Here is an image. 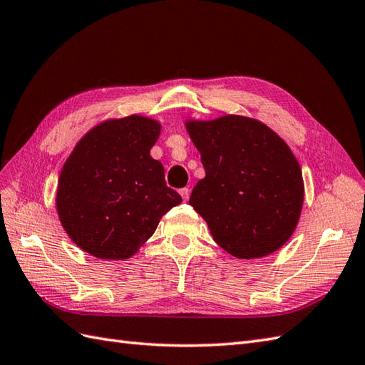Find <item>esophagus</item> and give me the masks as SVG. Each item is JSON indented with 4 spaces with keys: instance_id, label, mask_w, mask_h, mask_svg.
<instances>
[{
    "instance_id": "esophagus-1",
    "label": "esophagus",
    "mask_w": 365,
    "mask_h": 365,
    "mask_svg": "<svg viewBox=\"0 0 365 365\" xmlns=\"http://www.w3.org/2000/svg\"><path fill=\"white\" fill-rule=\"evenodd\" d=\"M179 192H180V195H182V199H183L185 202H188V199H190V190H188V188H182Z\"/></svg>"
}]
</instances>
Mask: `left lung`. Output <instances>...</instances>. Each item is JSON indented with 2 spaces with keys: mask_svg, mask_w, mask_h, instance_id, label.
<instances>
[{
  "mask_svg": "<svg viewBox=\"0 0 365 365\" xmlns=\"http://www.w3.org/2000/svg\"><path fill=\"white\" fill-rule=\"evenodd\" d=\"M185 128L205 168L190 205L212 239L248 260L285 245L304 205L301 165L285 140L262 121L237 114L190 118Z\"/></svg>",
  "mask_w": 365,
  "mask_h": 365,
  "instance_id": "obj_1",
  "label": "left lung"
}]
</instances>
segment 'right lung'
Wrapping results in <instances>:
<instances>
[{
    "mask_svg": "<svg viewBox=\"0 0 365 365\" xmlns=\"http://www.w3.org/2000/svg\"><path fill=\"white\" fill-rule=\"evenodd\" d=\"M160 130L151 117L109 118L89 129L64 162L55 208L71 240L91 256L133 257L182 202L149 154Z\"/></svg>",
    "mask_w": 365,
    "mask_h": 365,
    "instance_id": "add662e5",
    "label": "right lung"
}]
</instances>
